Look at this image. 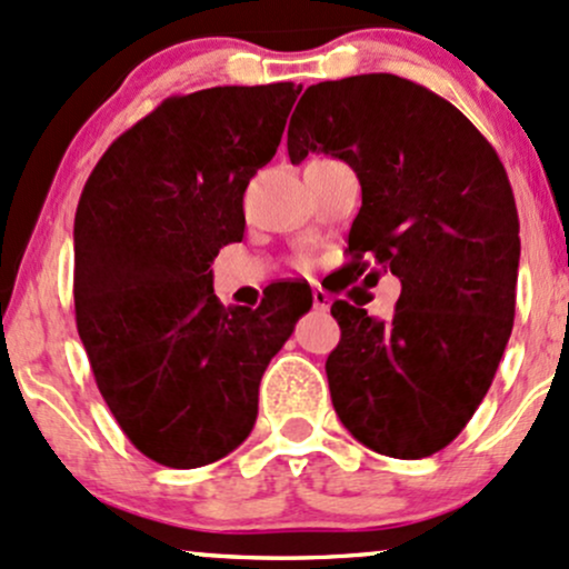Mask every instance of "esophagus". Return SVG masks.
Instances as JSON below:
<instances>
[{
    "instance_id": "obj_1",
    "label": "esophagus",
    "mask_w": 569,
    "mask_h": 569,
    "mask_svg": "<svg viewBox=\"0 0 569 569\" xmlns=\"http://www.w3.org/2000/svg\"><path fill=\"white\" fill-rule=\"evenodd\" d=\"M311 298H315V309L317 311H328L330 309V296L322 290V287H315V290H311Z\"/></svg>"
}]
</instances>
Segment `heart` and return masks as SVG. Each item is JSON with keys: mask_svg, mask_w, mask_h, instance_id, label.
I'll list each match as a JSON object with an SVG mask.
<instances>
[{"mask_svg": "<svg viewBox=\"0 0 569 569\" xmlns=\"http://www.w3.org/2000/svg\"><path fill=\"white\" fill-rule=\"evenodd\" d=\"M298 263H301V266H306V258H301V260H298Z\"/></svg>", "mask_w": 569, "mask_h": 569, "instance_id": "heart-1", "label": "heart"}]
</instances>
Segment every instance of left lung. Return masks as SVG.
<instances>
[{
  "instance_id": "left-lung-1",
  "label": "left lung",
  "mask_w": 569,
  "mask_h": 569,
  "mask_svg": "<svg viewBox=\"0 0 569 569\" xmlns=\"http://www.w3.org/2000/svg\"><path fill=\"white\" fill-rule=\"evenodd\" d=\"M311 150L360 180L349 271L360 277L368 254L403 287L389 322L330 306L333 408L368 449L430 457L481 406L513 330L521 241L506 166L455 104L385 72L306 88L287 152L301 163Z\"/></svg>"
}]
</instances>
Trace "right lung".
Returning a JSON list of instances; mask_svg holds the SVG:
<instances>
[{
    "label": "right lung",
    "mask_w": 569,
    "mask_h": 569,
    "mask_svg": "<svg viewBox=\"0 0 569 569\" xmlns=\"http://www.w3.org/2000/svg\"><path fill=\"white\" fill-rule=\"evenodd\" d=\"M301 88L169 96L93 166L74 214V317L126 438L166 468L231 455L258 419L271 357L311 309L279 284L226 309L209 263L244 236V190L282 142Z\"/></svg>",
    "instance_id": "obj_1"
}]
</instances>
